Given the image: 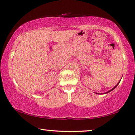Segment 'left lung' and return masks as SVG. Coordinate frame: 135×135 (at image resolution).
Here are the masks:
<instances>
[{
    "instance_id": "left-lung-1",
    "label": "left lung",
    "mask_w": 135,
    "mask_h": 135,
    "mask_svg": "<svg viewBox=\"0 0 135 135\" xmlns=\"http://www.w3.org/2000/svg\"><path fill=\"white\" fill-rule=\"evenodd\" d=\"M119 82L118 83H117V85H116V86H115V87H114V88H113V89H112V90H110V91H109L108 92H107V93H109V92H110V91H112V90H114V89H115V88H116V87L117 86V85H118V84H119Z\"/></svg>"
}]
</instances>
